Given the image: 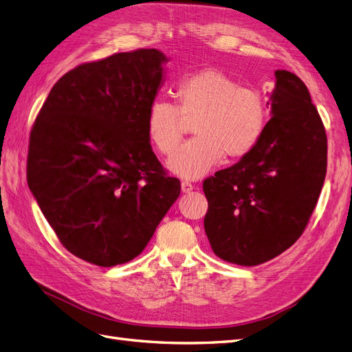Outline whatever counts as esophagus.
Here are the masks:
<instances>
[{
	"label": "esophagus",
	"mask_w": 352,
	"mask_h": 352,
	"mask_svg": "<svg viewBox=\"0 0 352 352\" xmlns=\"http://www.w3.org/2000/svg\"><path fill=\"white\" fill-rule=\"evenodd\" d=\"M180 186H182V192H190V190L195 189V186L190 182H186V180H184V182L180 184Z\"/></svg>",
	"instance_id": "esophagus-1"
}]
</instances>
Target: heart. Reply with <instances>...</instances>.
<instances>
[{
    "label": "heart",
    "mask_w": 352,
    "mask_h": 352,
    "mask_svg": "<svg viewBox=\"0 0 352 352\" xmlns=\"http://www.w3.org/2000/svg\"><path fill=\"white\" fill-rule=\"evenodd\" d=\"M175 97L176 105L160 100L151 102L145 127L155 150L170 155L182 141L185 122H194L195 138L167 163L175 175L185 179L204 176L223 157L238 160L248 155L269 122L264 95L241 87L217 69H202L182 78Z\"/></svg>",
    "instance_id": "obj_1"
}]
</instances>
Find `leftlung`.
<instances>
[{
	"label": "left lung",
	"mask_w": 352,
	"mask_h": 352,
	"mask_svg": "<svg viewBox=\"0 0 352 352\" xmlns=\"http://www.w3.org/2000/svg\"><path fill=\"white\" fill-rule=\"evenodd\" d=\"M272 119L236 164L202 184L204 229L221 260L258 265L302 235L322 192L327 138L310 92L296 74L276 70Z\"/></svg>",
	"instance_id": "1"
}]
</instances>
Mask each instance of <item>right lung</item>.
I'll use <instances>...</instances> for the list:
<instances>
[{
    "instance_id": "obj_1",
    "label": "right lung",
    "mask_w": 352,
    "mask_h": 352,
    "mask_svg": "<svg viewBox=\"0 0 352 352\" xmlns=\"http://www.w3.org/2000/svg\"><path fill=\"white\" fill-rule=\"evenodd\" d=\"M167 58L155 48L74 67L32 126L28 184L58 241L100 267L133 260L180 194L146 136Z\"/></svg>"
}]
</instances>
